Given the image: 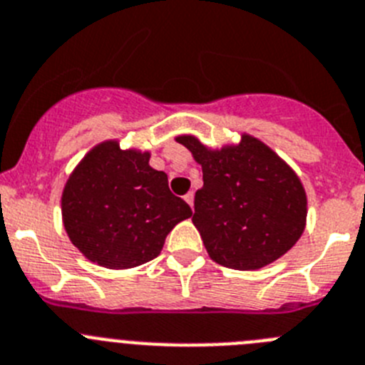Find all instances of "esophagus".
<instances>
[{
	"instance_id": "34e87169",
	"label": "esophagus",
	"mask_w": 365,
	"mask_h": 365,
	"mask_svg": "<svg viewBox=\"0 0 365 365\" xmlns=\"http://www.w3.org/2000/svg\"><path fill=\"white\" fill-rule=\"evenodd\" d=\"M193 197H195V195H193V192L186 193V195H185V200H186V202H188L190 208H192V210H193Z\"/></svg>"
}]
</instances>
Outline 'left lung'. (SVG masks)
Wrapping results in <instances>:
<instances>
[{"mask_svg":"<svg viewBox=\"0 0 365 365\" xmlns=\"http://www.w3.org/2000/svg\"><path fill=\"white\" fill-rule=\"evenodd\" d=\"M202 166L192 220L208 255L232 269H259L295 246L306 226L302 182L262 141L244 133L237 146L208 150L177 137Z\"/></svg>","mask_w":365,"mask_h":365,"instance_id":"1","label":"left lung"}]
</instances>
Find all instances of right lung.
Masks as SVG:
<instances>
[{"label":"right lung","mask_w":365,"mask_h":365,"mask_svg":"<svg viewBox=\"0 0 365 365\" xmlns=\"http://www.w3.org/2000/svg\"><path fill=\"white\" fill-rule=\"evenodd\" d=\"M150 153L106 141L90 150L66 180L63 224L83 255L110 269L155 259L165 239L192 208L168 188V175L148 165Z\"/></svg>","instance_id":"right-lung-1"}]
</instances>
